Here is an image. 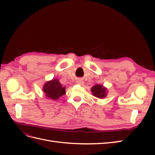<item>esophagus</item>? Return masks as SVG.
I'll return each mask as SVG.
<instances>
[{
  "label": "esophagus",
  "instance_id": "obj_1",
  "mask_svg": "<svg viewBox=\"0 0 155 155\" xmlns=\"http://www.w3.org/2000/svg\"><path fill=\"white\" fill-rule=\"evenodd\" d=\"M77 83L79 84V85H83V81L82 80H81V79H78V80L77 81Z\"/></svg>",
  "mask_w": 155,
  "mask_h": 155
}]
</instances>
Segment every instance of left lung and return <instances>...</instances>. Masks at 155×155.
Here are the masks:
<instances>
[{"label":"left lung","mask_w":155,"mask_h":155,"mask_svg":"<svg viewBox=\"0 0 155 155\" xmlns=\"http://www.w3.org/2000/svg\"><path fill=\"white\" fill-rule=\"evenodd\" d=\"M92 94L98 98H104L107 96V89L105 87H103L101 85H96L93 86L91 88Z\"/></svg>","instance_id":"obj_1"}]
</instances>
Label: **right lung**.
<instances>
[{"instance_id":"1","label":"right lung","mask_w":155,"mask_h":155,"mask_svg":"<svg viewBox=\"0 0 155 155\" xmlns=\"http://www.w3.org/2000/svg\"><path fill=\"white\" fill-rule=\"evenodd\" d=\"M46 96L51 100H56L65 94V87H63L58 79H54L47 81L43 87Z\"/></svg>"}]
</instances>
